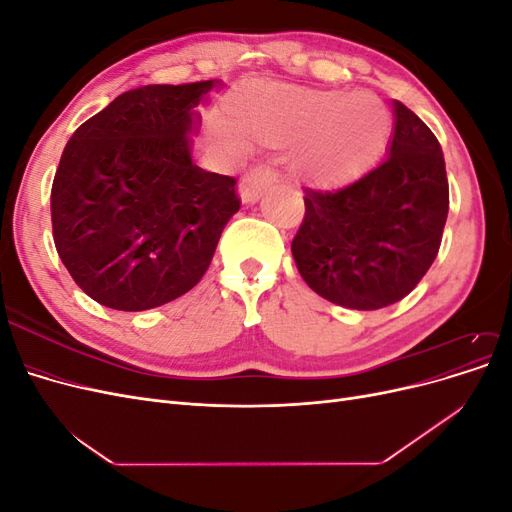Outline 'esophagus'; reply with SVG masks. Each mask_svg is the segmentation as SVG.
Listing matches in <instances>:
<instances>
[{
	"mask_svg": "<svg viewBox=\"0 0 512 512\" xmlns=\"http://www.w3.org/2000/svg\"><path fill=\"white\" fill-rule=\"evenodd\" d=\"M275 173L267 166H256L252 168L250 173H247L241 183H239V196H241V203L245 205H254L262 198L267 190H271L275 185Z\"/></svg>",
	"mask_w": 512,
	"mask_h": 512,
	"instance_id": "esophagus-1",
	"label": "esophagus"
}]
</instances>
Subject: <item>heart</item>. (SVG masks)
<instances>
[{"mask_svg":"<svg viewBox=\"0 0 512 512\" xmlns=\"http://www.w3.org/2000/svg\"><path fill=\"white\" fill-rule=\"evenodd\" d=\"M228 126L265 147H294L292 168L318 190H339L371 170L393 119L367 91L250 81L226 100Z\"/></svg>","mask_w":512,"mask_h":512,"instance_id":"obj_1","label":"heart"}]
</instances>
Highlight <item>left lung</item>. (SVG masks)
<instances>
[{
    "label": "left lung",
    "instance_id": "1",
    "mask_svg": "<svg viewBox=\"0 0 512 512\" xmlns=\"http://www.w3.org/2000/svg\"><path fill=\"white\" fill-rule=\"evenodd\" d=\"M393 113L389 158L344 190H305V220L290 247L309 288L361 312L401 301L423 280L448 215L438 138L397 100Z\"/></svg>",
    "mask_w": 512,
    "mask_h": 512
}]
</instances>
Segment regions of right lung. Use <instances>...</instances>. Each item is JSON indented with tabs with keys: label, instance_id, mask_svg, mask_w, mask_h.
<instances>
[{
	"label": "right lung",
	"instance_id": "add662e5",
	"mask_svg": "<svg viewBox=\"0 0 512 512\" xmlns=\"http://www.w3.org/2000/svg\"><path fill=\"white\" fill-rule=\"evenodd\" d=\"M218 81L145 85L72 134L53 179L57 254L100 305L143 312L192 290L241 207L237 179L192 160L200 104Z\"/></svg>",
	"mask_w": 512,
	"mask_h": 512
}]
</instances>
